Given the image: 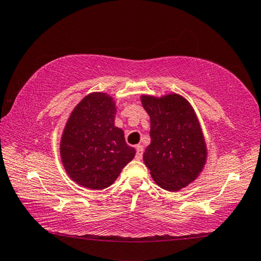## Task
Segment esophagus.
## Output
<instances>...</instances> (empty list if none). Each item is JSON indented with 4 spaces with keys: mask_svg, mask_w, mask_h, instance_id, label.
Instances as JSON below:
<instances>
[{
    "mask_svg": "<svg viewBox=\"0 0 261 261\" xmlns=\"http://www.w3.org/2000/svg\"><path fill=\"white\" fill-rule=\"evenodd\" d=\"M136 150H137L136 159L137 160H141V158H143V154H144V146H141V145L136 146Z\"/></svg>",
    "mask_w": 261,
    "mask_h": 261,
    "instance_id": "esophagus-1",
    "label": "esophagus"
}]
</instances>
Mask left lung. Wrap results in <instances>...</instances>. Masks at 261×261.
<instances>
[{"mask_svg": "<svg viewBox=\"0 0 261 261\" xmlns=\"http://www.w3.org/2000/svg\"><path fill=\"white\" fill-rule=\"evenodd\" d=\"M150 118V144L144 163L161 188L178 192L200 176L207 159L204 135L195 111L179 93L141 94Z\"/></svg>", "mask_w": 261, "mask_h": 261, "instance_id": "1", "label": "left lung"}]
</instances>
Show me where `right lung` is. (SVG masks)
Wrapping results in <instances>:
<instances>
[{
  "label": "right lung",
  "instance_id": "1",
  "mask_svg": "<svg viewBox=\"0 0 261 261\" xmlns=\"http://www.w3.org/2000/svg\"><path fill=\"white\" fill-rule=\"evenodd\" d=\"M116 102L105 92L85 96L70 113L60 138V158L68 177L82 187L103 189L136 155L115 126Z\"/></svg>",
  "mask_w": 261,
  "mask_h": 261
}]
</instances>
